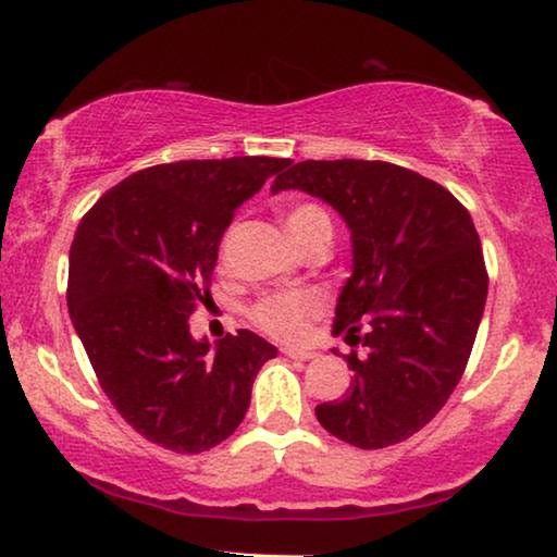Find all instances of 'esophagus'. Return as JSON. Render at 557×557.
Wrapping results in <instances>:
<instances>
[{"label":"esophagus","instance_id":"esophagus-1","mask_svg":"<svg viewBox=\"0 0 557 557\" xmlns=\"http://www.w3.org/2000/svg\"><path fill=\"white\" fill-rule=\"evenodd\" d=\"M281 352H284L286 357H292V360H301V362L314 360L317 357V352H311V349H299V347H284Z\"/></svg>","mask_w":557,"mask_h":557}]
</instances>
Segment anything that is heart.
Returning <instances> with one entry per match:
<instances>
[{
    "instance_id": "b5f03b06",
    "label": "heart",
    "mask_w": 557,
    "mask_h": 557,
    "mask_svg": "<svg viewBox=\"0 0 557 557\" xmlns=\"http://www.w3.org/2000/svg\"><path fill=\"white\" fill-rule=\"evenodd\" d=\"M284 227L296 246H304L314 235L330 233V215L314 202L292 205L284 212ZM322 309V299L314 292H278L263 296L261 301L250 309V319L258 330L278 339L301 337L311 319Z\"/></svg>"
}]
</instances>
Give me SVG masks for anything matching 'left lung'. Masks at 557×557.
Returning <instances> with one entry per match:
<instances>
[{"instance_id": "obj_1", "label": "left lung", "mask_w": 557, "mask_h": 557, "mask_svg": "<svg viewBox=\"0 0 557 557\" xmlns=\"http://www.w3.org/2000/svg\"><path fill=\"white\" fill-rule=\"evenodd\" d=\"M281 189L330 202L352 233L334 334L362 352L345 355L355 377L345 398L317 406L319 423L357 448L400 444L444 408L474 347L490 276L471 215L391 162L309 159L278 174Z\"/></svg>"}]
</instances>
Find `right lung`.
I'll return each instance as SVG.
<instances>
[{
  "instance_id": "add662e5",
  "label": "right lung",
  "mask_w": 557,
  "mask_h": 557,
  "mask_svg": "<svg viewBox=\"0 0 557 557\" xmlns=\"http://www.w3.org/2000/svg\"><path fill=\"white\" fill-rule=\"evenodd\" d=\"M288 159H187L111 187L75 231L67 311L113 408L151 444L200 454L238 429L276 347L238 330L189 334L208 304L218 246L235 210Z\"/></svg>"
}]
</instances>
